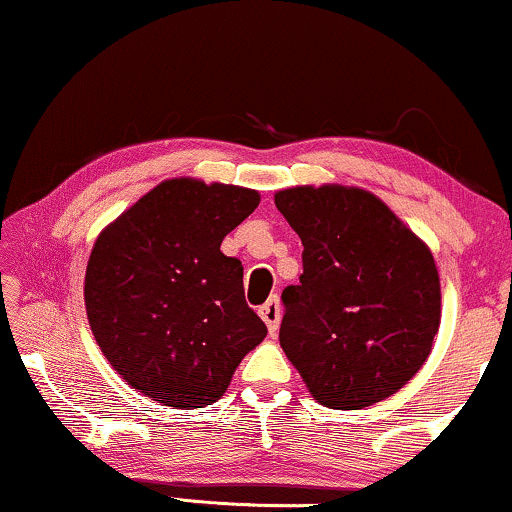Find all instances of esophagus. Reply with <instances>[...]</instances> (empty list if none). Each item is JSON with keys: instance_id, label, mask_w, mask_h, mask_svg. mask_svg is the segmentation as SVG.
I'll return each mask as SVG.
<instances>
[{"instance_id": "1", "label": "esophagus", "mask_w": 512, "mask_h": 512, "mask_svg": "<svg viewBox=\"0 0 512 512\" xmlns=\"http://www.w3.org/2000/svg\"><path fill=\"white\" fill-rule=\"evenodd\" d=\"M258 314H261V319L265 321V326H268L270 335H277L279 331V319H282V305H279V298H270L268 303H265L261 310H258Z\"/></svg>"}]
</instances>
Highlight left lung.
<instances>
[{"label": "left lung", "instance_id": "obj_1", "mask_svg": "<svg viewBox=\"0 0 512 512\" xmlns=\"http://www.w3.org/2000/svg\"><path fill=\"white\" fill-rule=\"evenodd\" d=\"M275 205L305 247L300 284L282 293L289 361L326 408L361 410L396 394L440 326L429 247L361 188L296 186Z\"/></svg>", "mask_w": 512, "mask_h": 512}]
</instances>
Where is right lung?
<instances>
[{
  "label": "right lung",
  "mask_w": 512,
  "mask_h": 512,
  "mask_svg": "<svg viewBox=\"0 0 512 512\" xmlns=\"http://www.w3.org/2000/svg\"><path fill=\"white\" fill-rule=\"evenodd\" d=\"M261 202L251 188L167 179L102 230L86 270L97 345L123 380L170 408H205L268 333L221 242Z\"/></svg>",
  "instance_id": "add662e5"
}]
</instances>
